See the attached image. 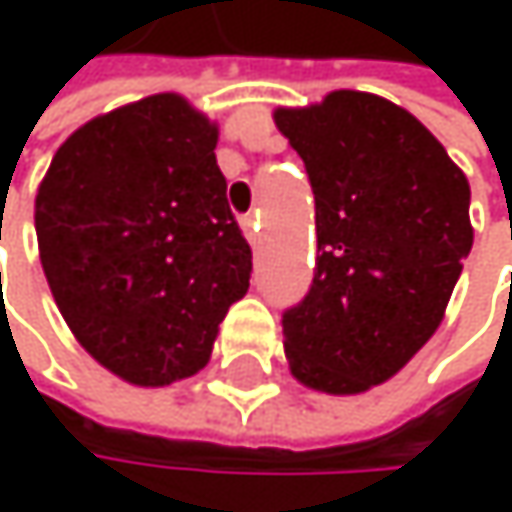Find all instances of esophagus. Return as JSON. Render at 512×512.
Wrapping results in <instances>:
<instances>
[{"instance_id": "1", "label": "esophagus", "mask_w": 512, "mask_h": 512, "mask_svg": "<svg viewBox=\"0 0 512 512\" xmlns=\"http://www.w3.org/2000/svg\"><path fill=\"white\" fill-rule=\"evenodd\" d=\"M260 216L257 213H246L243 219H240V228H243V234L249 237V243H257V231H260V222H257Z\"/></svg>"}]
</instances>
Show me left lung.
Wrapping results in <instances>:
<instances>
[{"instance_id": "left-lung-1", "label": "left lung", "mask_w": 512, "mask_h": 512, "mask_svg": "<svg viewBox=\"0 0 512 512\" xmlns=\"http://www.w3.org/2000/svg\"><path fill=\"white\" fill-rule=\"evenodd\" d=\"M302 156L317 219V266L284 311V353L299 382L358 394L391 379L439 329L471 252V189L439 139L406 109L332 91L275 109Z\"/></svg>"}]
</instances>
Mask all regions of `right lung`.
<instances>
[{
    "instance_id": "right-lung-1",
    "label": "right lung",
    "mask_w": 512,
    "mask_h": 512,
    "mask_svg": "<svg viewBox=\"0 0 512 512\" xmlns=\"http://www.w3.org/2000/svg\"><path fill=\"white\" fill-rule=\"evenodd\" d=\"M216 124L154 94L79 127L52 156L35 231L76 341L133 385L198 373L246 296L252 249L228 207Z\"/></svg>"
}]
</instances>
